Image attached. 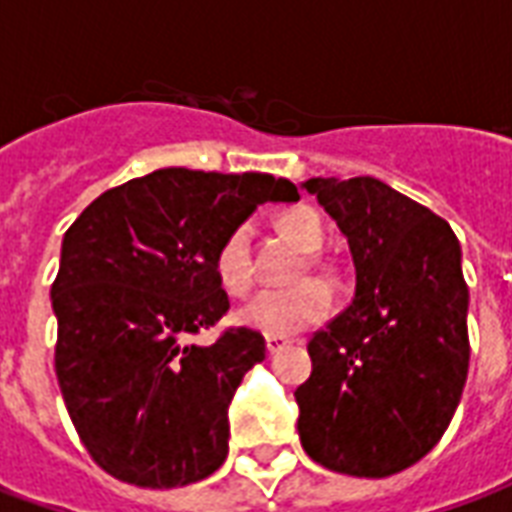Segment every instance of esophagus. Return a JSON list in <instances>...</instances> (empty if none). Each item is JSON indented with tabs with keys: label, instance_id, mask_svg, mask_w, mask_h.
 <instances>
[{
	"label": "esophagus",
	"instance_id": "obj_1",
	"mask_svg": "<svg viewBox=\"0 0 512 512\" xmlns=\"http://www.w3.org/2000/svg\"><path fill=\"white\" fill-rule=\"evenodd\" d=\"M290 343H293L290 337H279V334H268V337H266L268 354H279V351H285Z\"/></svg>",
	"mask_w": 512,
	"mask_h": 512
}]
</instances>
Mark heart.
<instances>
[{"mask_svg":"<svg viewBox=\"0 0 512 512\" xmlns=\"http://www.w3.org/2000/svg\"><path fill=\"white\" fill-rule=\"evenodd\" d=\"M282 230L293 244L304 252H318L326 241V224L312 208H293L282 216ZM216 277L222 288L233 296H241L255 282L252 268V224H235L216 249ZM332 310V290L326 282L307 279L301 285L282 290H260L238 310V321L263 334H290L307 329L312 323H321Z\"/></svg>","mask_w":512,"mask_h":512,"instance_id":"obj_1","label":"heart"}]
</instances>
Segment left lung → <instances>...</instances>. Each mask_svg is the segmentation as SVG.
Returning <instances> with one entry per match:
<instances>
[{"mask_svg": "<svg viewBox=\"0 0 512 512\" xmlns=\"http://www.w3.org/2000/svg\"><path fill=\"white\" fill-rule=\"evenodd\" d=\"M348 238L354 301L307 345L312 376L293 392L312 461L389 477L425 458L461 403L469 288L441 216L376 178H310Z\"/></svg>", "mask_w": 512, "mask_h": 512, "instance_id": "obj_1", "label": "left lung"}]
</instances>
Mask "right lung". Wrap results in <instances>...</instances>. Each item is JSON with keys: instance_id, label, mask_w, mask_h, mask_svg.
<instances>
[{"instance_id": "right-lung-1", "label": "right lung", "mask_w": 512, "mask_h": 512, "mask_svg": "<svg viewBox=\"0 0 512 512\" xmlns=\"http://www.w3.org/2000/svg\"><path fill=\"white\" fill-rule=\"evenodd\" d=\"M299 191L268 172L167 167L104 191L62 238L51 285L57 381L93 461L123 483L178 488L227 458V408L266 359V340L230 329L189 343L230 310L216 249L263 202Z\"/></svg>"}]
</instances>
